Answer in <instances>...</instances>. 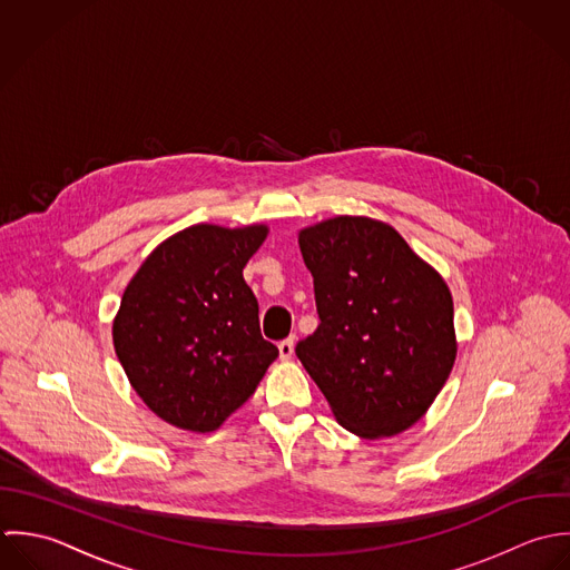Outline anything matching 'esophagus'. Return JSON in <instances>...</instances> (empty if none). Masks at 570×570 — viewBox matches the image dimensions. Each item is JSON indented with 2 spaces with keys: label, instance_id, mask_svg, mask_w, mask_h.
I'll return each instance as SVG.
<instances>
[{
  "label": "esophagus",
  "instance_id": "obj_1",
  "mask_svg": "<svg viewBox=\"0 0 570 570\" xmlns=\"http://www.w3.org/2000/svg\"><path fill=\"white\" fill-rule=\"evenodd\" d=\"M277 347H279V356L284 361H288L295 354V337H288V340L277 343Z\"/></svg>",
  "mask_w": 570,
  "mask_h": 570
}]
</instances>
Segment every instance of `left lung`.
<instances>
[{
	"mask_svg": "<svg viewBox=\"0 0 570 570\" xmlns=\"http://www.w3.org/2000/svg\"><path fill=\"white\" fill-rule=\"evenodd\" d=\"M317 331L295 352L337 423L374 441L419 423L454 367V299L401 233L365 216L299 230Z\"/></svg>",
	"mask_w": 570,
	"mask_h": 570,
	"instance_id": "obj_1",
	"label": "left lung"
}]
</instances>
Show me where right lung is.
I'll use <instances>...</instances> for the list:
<instances>
[{"instance_id": "obj_1", "label": "right lung", "mask_w": 570, "mask_h": 570, "mask_svg": "<svg viewBox=\"0 0 570 570\" xmlns=\"http://www.w3.org/2000/svg\"><path fill=\"white\" fill-rule=\"evenodd\" d=\"M266 235V225L183 228L129 279L112 324L116 356L134 392L165 423L216 432L277 358L242 277Z\"/></svg>"}]
</instances>
